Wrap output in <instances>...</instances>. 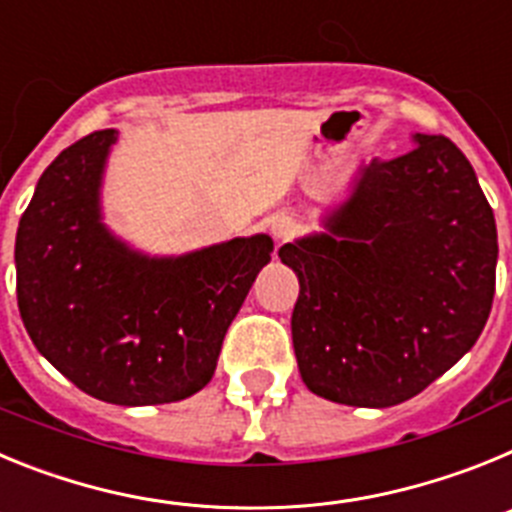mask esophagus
Here are the masks:
<instances>
[{"instance_id":"esophagus-1","label":"esophagus","mask_w":512,"mask_h":512,"mask_svg":"<svg viewBox=\"0 0 512 512\" xmlns=\"http://www.w3.org/2000/svg\"><path fill=\"white\" fill-rule=\"evenodd\" d=\"M297 230H300V225H297V220H292V217H277V220L271 223V235L282 243L289 241V238H295Z\"/></svg>"}]
</instances>
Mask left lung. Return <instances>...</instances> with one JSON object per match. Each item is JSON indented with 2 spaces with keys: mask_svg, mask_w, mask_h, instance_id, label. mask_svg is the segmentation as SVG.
I'll return each instance as SVG.
<instances>
[{
  "mask_svg": "<svg viewBox=\"0 0 512 512\" xmlns=\"http://www.w3.org/2000/svg\"><path fill=\"white\" fill-rule=\"evenodd\" d=\"M330 235L284 243L300 279L292 343L307 390L356 408L423 392L467 354L495 295V215L446 135L361 169Z\"/></svg>",
  "mask_w": 512,
  "mask_h": 512,
  "instance_id": "8db88e82",
  "label": "left lung"
}]
</instances>
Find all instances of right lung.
<instances>
[{
	"mask_svg": "<svg viewBox=\"0 0 512 512\" xmlns=\"http://www.w3.org/2000/svg\"><path fill=\"white\" fill-rule=\"evenodd\" d=\"M115 130L84 135L40 176L15 243L17 307L40 354L115 405H164L215 374L228 325L271 261V238H235L182 259H146L99 223Z\"/></svg>",
	"mask_w": 512,
	"mask_h": 512,
	"instance_id": "right-lung-1",
	"label": "right lung"
}]
</instances>
